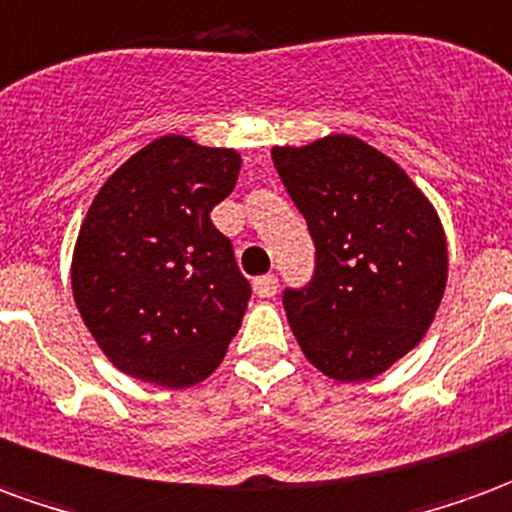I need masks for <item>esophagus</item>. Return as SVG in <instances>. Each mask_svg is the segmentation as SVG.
Masks as SVG:
<instances>
[{
    "label": "esophagus",
    "mask_w": 512,
    "mask_h": 512,
    "mask_svg": "<svg viewBox=\"0 0 512 512\" xmlns=\"http://www.w3.org/2000/svg\"><path fill=\"white\" fill-rule=\"evenodd\" d=\"M253 292L259 294L261 300L275 297V292H278V278H275V275H261V278L253 281Z\"/></svg>",
    "instance_id": "esophagus-1"
}]
</instances>
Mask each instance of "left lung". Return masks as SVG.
<instances>
[{"mask_svg": "<svg viewBox=\"0 0 512 512\" xmlns=\"http://www.w3.org/2000/svg\"><path fill=\"white\" fill-rule=\"evenodd\" d=\"M272 163L313 240L311 281L283 289L305 357L365 382L414 349L447 283L442 223L393 160L352 136L275 147Z\"/></svg>", "mask_w": 512, "mask_h": 512, "instance_id": "8db88e82", "label": "left lung"}]
</instances>
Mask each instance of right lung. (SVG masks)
<instances>
[{
  "label": "right lung",
  "mask_w": 512,
  "mask_h": 512,
  "mask_svg": "<svg viewBox=\"0 0 512 512\" xmlns=\"http://www.w3.org/2000/svg\"><path fill=\"white\" fill-rule=\"evenodd\" d=\"M240 166L234 149L163 136L92 201L73 253V297L119 371L179 390L223 360L251 283L210 212L234 190Z\"/></svg>",
  "instance_id": "1"
}]
</instances>
